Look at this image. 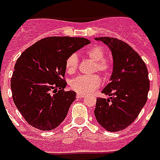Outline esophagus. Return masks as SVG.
Listing matches in <instances>:
<instances>
[{"label": "esophagus", "mask_w": 160, "mask_h": 160, "mask_svg": "<svg viewBox=\"0 0 160 160\" xmlns=\"http://www.w3.org/2000/svg\"><path fill=\"white\" fill-rule=\"evenodd\" d=\"M76 97H77V98H84L85 96H84V94H81V93H77Z\"/></svg>", "instance_id": "obj_1"}]
</instances>
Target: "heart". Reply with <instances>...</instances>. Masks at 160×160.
Segmentation results:
<instances>
[{
    "label": "heart",
    "instance_id": "b5f03b06",
    "mask_svg": "<svg viewBox=\"0 0 160 160\" xmlns=\"http://www.w3.org/2000/svg\"><path fill=\"white\" fill-rule=\"evenodd\" d=\"M86 56L91 58L92 61L95 62L94 65V71H97L104 76H107L109 74L111 64L110 62L104 59L105 51L101 46H92L89 47L86 51ZM78 56L75 53L71 54L66 60V71L68 74H74L76 71L78 66ZM101 78L97 75H80L74 78L71 81V88L78 93L81 94H87L93 92L94 90L98 88L101 86Z\"/></svg>",
    "mask_w": 160,
    "mask_h": 160
}]
</instances>
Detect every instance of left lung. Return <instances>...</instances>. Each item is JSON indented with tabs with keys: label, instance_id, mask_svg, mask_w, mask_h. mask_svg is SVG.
Wrapping results in <instances>:
<instances>
[{
	"label": "left lung",
	"instance_id": "left-lung-1",
	"mask_svg": "<svg viewBox=\"0 0 160 160\" xmlns=\"http://www.w3.org/2000/svg\"><path fill=\"white\" fill-rule=\"evenodd\" d=\"M111 51L113 72L109 83L98 98L94 110L97 121L106 131L115 132L128 127L146 104L149 91L148 68L131 46L116 38L99 37Z\"/></svg>",
	"mask_w": 160,
	"mask_h": 160
}]
</instances>
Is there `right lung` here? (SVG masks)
Wrapping results in <instances>:
<instances>
[{
  "mask_svg": "<svg viewBox=\"0 0 160 160\" xmlns=\"http://www.w3.org/2000/svg\"><path fill=\"white\" fill-rule=\"evenodd\" d=\"M89 43L86 38H44L18 58L11 79L12 99L33 127L51 131L64 120L76 96L64 91L66 60Z\"/></svg>",
  "mask_w": 160,
  "mask_h": 160,
  "instance_id": "right-lung-1",
  "label": "right lung"
}]
</instances>
